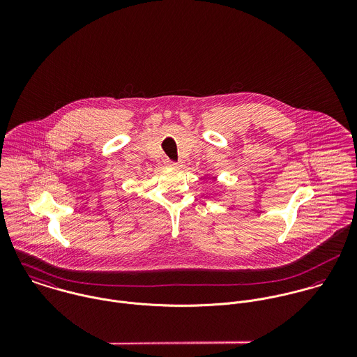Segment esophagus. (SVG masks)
Wrapping results in <instances>:
<instances>
[{"mask_svg":"<svg viewBox=\"0 0 357 357\" xmlns=\"http://www.w3.org/2000/svg\"><path fill=\"white\" fill-rule=\"evenodd\" d=\"M169 165H170V166H173V167H178V163H177V162H172V160H169Z\"/></svg>","mask_w":357,"mask_h":357,"instance_id":"esophagus-1","label":"esophagus"}]
</instances>
